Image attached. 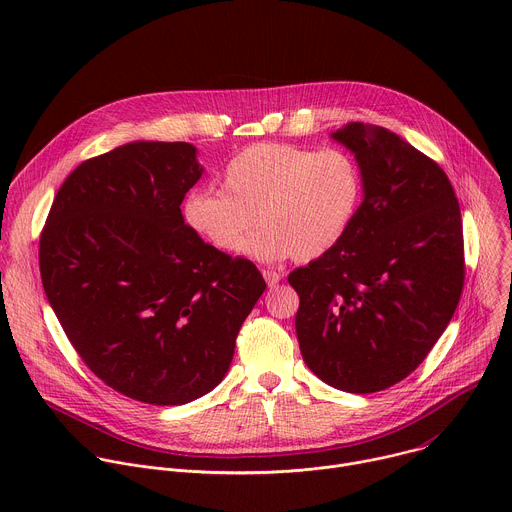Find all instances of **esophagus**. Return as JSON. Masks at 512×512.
Segmentation results:
<instances>
[{"instance_id":"34e87169","label":"esophagus","mask_w":512,"mask_h":512,"mask_svg":"<svg viewBox=\"0 0 512 512\" xmlns=\"http://www.w3.org/2000/svg\"><path fill=\"white\" fill-rule=\"evenodd\" d=\"M263 277H265V281H267V285L269 287H273V285H277L279 281H281V273L279 271H275V269H271V267H267V269H263Z\"/></svg>"}]
</instances>
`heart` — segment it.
<instances>
[{"instance_id": "1", "label": "heart", "mask_w": 512, "mask_h": 512, "mask_svg": "<svg viewBox=\"0 0 512 512\" xmlns=\"http://www.w3.org/2000/svg\"><path fill=\"white\" fill-rule=\"evenodd\" d=\"M221 189L194 188L184 196L186 223L223 251L255 259L310 261L336 247L350 229L362 178L340 150L255 143L229 160ZM262 229L249 241L254 218Z\"/></svg>"}]
</instances>
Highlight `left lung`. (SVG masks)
<instances>
[{"instance_id": "8db88e82", "label": "left lung", "mask_w": 512, "mask_h": 512, "mask_svg": "<svg viewBox=\"0 0 512 512\" xmlns=\"http://www.w3.org/2000/svg\"><path fill=\"white\" fill-rule=\"evenodd\" d=\"M360 168L362 202L342 241L289 273L310 371L346 393L411 375L448 328L464 287L462 214L446 172L397 133H332Z\"/></svg>"}]
</instances>
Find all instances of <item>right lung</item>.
<instances>
[{
	"instance_id": "right-lung-1",
	"label": "right lung",
	"mask_w": 512,
	"mask_h": 512,
	"mask_svg": "<svg viewBox=\"0 0 512 512\" xmlns=\"http://www.w3.org/2000/svg\"><path fill=\"white\" fill-rule=\"evenodd\" d=\"M202 172L186 141L125 143L64 180L40 235L42 285L70 344L141 403L184 405L221 383L267 287L184 223Z\"/></svg>"
}]
</instances>
